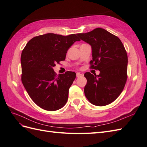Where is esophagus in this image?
I'll list each match as a JSON object with an SVG mask.
<instances>
[{
  "mask_svg": "<svg viewBox=\"0 0 147 147\" xmlns=\"http://www.w3.org/2000/svg\"><path fill=\"white\" fill-rule=\"evenodd\" d=\"M77 77H82V74H80V73H79V72H78V73H77Z\"/></svg>",
  "mask_w": 147,
  "mask_h": 147,
  "instance_id": "1",
  "label": "esophagus"
}]
</instances>
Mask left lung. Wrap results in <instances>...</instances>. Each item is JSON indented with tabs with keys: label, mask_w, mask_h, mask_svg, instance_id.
I'll return each mask as SVG.
<instances>
[{
	"label": "left lung",
	"mask_w": 147,
	"mask_h": 147,
	"mask_svg": "<svg viewBox=\"0 0 147 147\" xmlns=\"http://www.w3.org/2000/svg\"><path fill=\"white\" fill-rule=\"evenodd\" d=\"M77 35L91 45V67L100 71L98 75L84 74L87 80L84 94L93 105L110 104L121 94L127 80L128 60L123 44L118 37L100 28Z\"/></svg>",
	"instance_id": "left-lung-1"
}]
</instances>
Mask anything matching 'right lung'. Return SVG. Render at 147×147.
<instances>
[{
    "mask_svg": "<svg viewBox=\"0 0 147 147\" xmlns=\"http://www.w3.org/2000/svg\"><path fill=\"white\" fill-rule=\"evenodd\" d=\"M77 41L75 34L67 36L48 33L32 38L21 56V81L32 100L48 111L59 110L68 99L76 74L67 71L57 75L53 67L64 61L68 49Z\"/></svg>",
    "mask_w": 147,
    "mask_h": 147,
    "instance_id": "1",
    "label": "right lung"
}]
</instances>
